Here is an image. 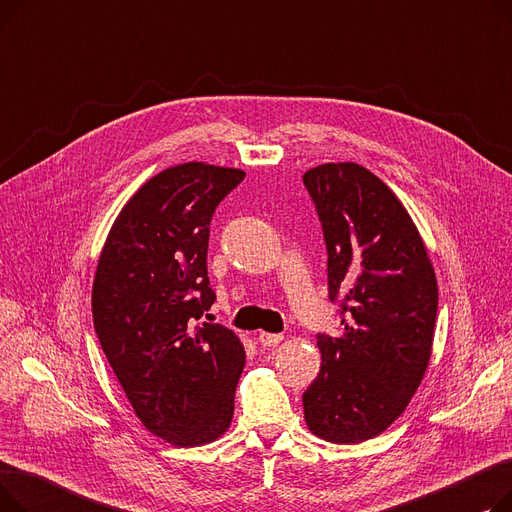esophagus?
Instances as JSON below:
<instances>
[{
  "mask_svg": "<svg viewBox=\"0 0 512 512\" xmlns=\"http://www.w3.org/2000/svg\"><path fill=\"white\" fill-rule=\"evenodd\" d=\"M259 342L263 346H278L282 342V334H270V332H261Z\"/></svg>",
  "mask_w": 512,
  "mask_h": 512,
  "instance_id": "34e87169",
  "label": "esophagus"
}]
</instances>
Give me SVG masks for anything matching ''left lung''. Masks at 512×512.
Masks as SVG:
<instances>
[{"mask_svg": "<svg viewBox=\"0 0 512 512\" xmlns=\"http://www.w3.org/2000/svg\"><path fill=\"white\" fill-rule=\"evenodd\" d=\"M303 184L328 251V297L342 334H317L321 369L303 392L311 432L359 444L405 411L432 355L438 282L390 188L357 164H324Z\"/></svg>", "mask_w": 512, "mask_h": 512, "instance_id": "left-lung-1", "label": "left lung"}]
</instances>
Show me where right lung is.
<instances>
[{
	"mask_svg": "<svg viewBox=\"0 0 512 512\" xmlns=\"http://www.w3.org/2000/svg\"><path fill=\"white\" fill-rule=\"evenodd\" d=\"M242 178L201 161L153 176L120 211L97 263L93 324L107 363L143 425L176 446L220 438L234 415L245 348L203 315L215 301L209 224Z\"/></svg>",
	"mask_w": 512,
	"mask_h": 512,
	"instance_id": "add662e5",
	"label": "right lung"
}]
</instances>
